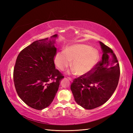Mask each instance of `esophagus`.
<instances>
[{
    "mask_svg": "<svg viewBox=\"0 0 133 133\" xmlns=\"http://www.w3.org/2000/svg\"><path fill=\"white\" fill-rule=\"evenodd\" d=\"M68 79H69L70 81H72V79L71 78H70V77H68Z\"/></svg>",
    "mask_w": 133,
    "mask_h": 133,
    "instance_id": "34e87169",
    "label": "esophagus"
}]
</instances>
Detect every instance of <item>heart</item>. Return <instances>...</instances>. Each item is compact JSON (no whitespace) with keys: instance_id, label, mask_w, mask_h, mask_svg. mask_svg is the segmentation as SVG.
Wrapping results in <instances>:
<instances>
[{"instance_id":"obj_1","label":"heart","mask_w":133,"mask_h":133,"mask_svg":"<svg viewBox=\"0 0 133 133\" xmlns=\"http://www.w3.org/2000/svg\"><path fill=\"white\" fill-rule=\"evenodd\" d=\"M99 59L98 51L84 44H74L67 46L64 51H59L54 56V63L61 70L68 67L72 61L73 72L82 76L90 72L97 64Z\"/></svg>"}]
</instances>
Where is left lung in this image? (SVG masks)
Returning a JSON list of instances; mask_svg holds the SVG:
<instances>
[{"instance_id":"1","label":"left lung","mask_w":133,"mask_h":133,"mask_svg":"<svg viewBox=\"0 0 133 133\" xmlns=\"http://www.w3.org/2000/svg\"><path fill=\"white\" fill-rule=\"evenodd\" d=\"M102 60L91 71L74 79L71 90L79 105L88 110L95 109L109 99L118 86L119 64L112 50L99 42Z\"/></svg>"}]
</instances>
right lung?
I'll list each match as a JSON object with an SVG mask.
<instances>
[{"mask_svg":"<svg viewBox=\"0 0 133 133\" xmlns=\"http://www.w3.org/2000/svg\"><path fill=\"white\" fill-rule=\"evenodd\" d=\"M57 34L34 42L22 50L14 69V82L20 98L28 106L43 110L52 103L64 78L54 58Z\"/></svg>","mask_w":133,"mask_h":133,"instance_id":"add662e5","label":"right lung"}]
</instances>
